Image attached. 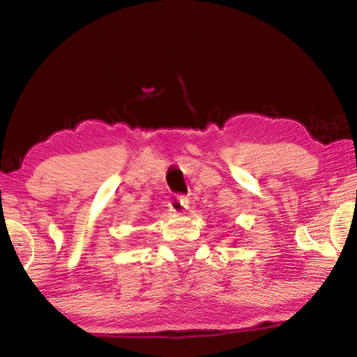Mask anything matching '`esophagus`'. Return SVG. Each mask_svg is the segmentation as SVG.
Segmentation results:
<instances>
[{"label": "esophagus", "instance_id": "esophagus-1", "mask_svg": "<svg viewBox=\"0 0 357 357\" xmlns=\"http://www.w3.org/2000/svg\"><path fill=\"white\" fill-rule=\"evenodd\" d=\"M170 209L173 213H184L185 209H189V200L184 195H174L170 202Z\"/></svg>", "mask_w": 357, "mask_h": 357}]
</instances>
